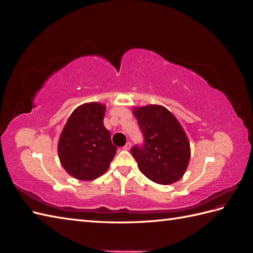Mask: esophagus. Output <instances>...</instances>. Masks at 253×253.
<instances>
[{
    "mask_svg": "<svg viewBox=\"0 0 253 253\" xmlns=\"http://www.w3.org/2000/svg\"><path fill=\"white\" fill-rule=\"evenodd\" d=\"M131 145H132V144H131V142H128V141H127V142L126 143L125 147H124V150H126V151H128L129 149H131Z\"/></svg>",
    "mask_w": 253,
    "mask_h": 253,
    "instance_id": "obj_1",
    "label": "esophagus"
}]
</instances>
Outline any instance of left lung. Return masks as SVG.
<instances>
[{"label": "left lung", "instance_id": "left-lung-1", "mask_svg": "<svg viewBox=\"0 0 253 253\" xmlns=\"http://www.w3.org/2000/svg\"><path fill=\"white\" fill-rule=\"evenodd\" d=\"M143 143L131 150L140 172L159 185L179 180L190 160V144L171 112L160 105L134 110Z\"/></svg>", "mask_w": 253, "mask_h": 253}]
</instances>
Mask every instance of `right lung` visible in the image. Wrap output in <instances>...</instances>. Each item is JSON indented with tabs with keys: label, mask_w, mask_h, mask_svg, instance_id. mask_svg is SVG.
Masks as SVG:
<instances>
[{
	"label": "right lung",
	"mask_w": 253,
	"mask_h": 253,
	"mask_svg": "<svg viewBox=\"0 0 253 253\" xmlns=\"http://www.w3.org/2000/svg\"><path fill=\"white\" fill-rule=\"evenodd\" d=\"M105 106L86 103L76 109L60 136L61 165L73 177L91 180L108 171L117 148L103 126Z\"/></svg>",
	"instance_id": "right-lung-1"
}]
</instances>
